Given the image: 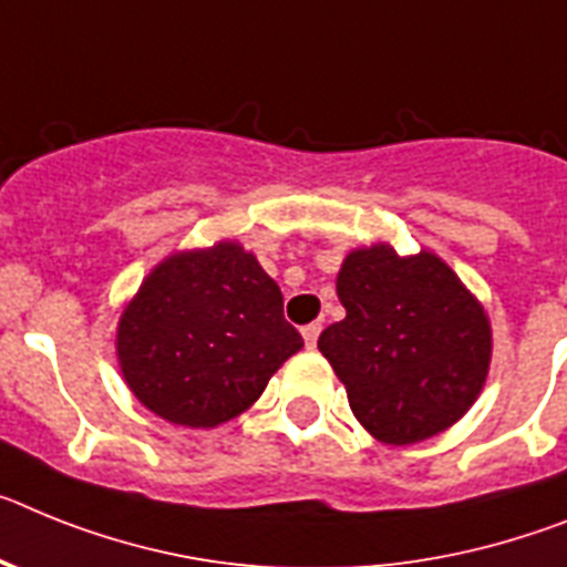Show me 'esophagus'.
<instances>
[{
	"label": "esophagus",
	"mask_w": 567,
	"mask_h": 567,
	"mask_svg": "<svg viewBox=\"0 0 567 567\" xmlns=\"http://www.w3.org/2000/svg\"><path fill=\"white\" fill-rule=\"evenodd\" d=\"M319 333H322V324H319V322H313V324H305V328H302L305 344H308V348H317V339H319Z\"/></svg>",
	"instance_id": "esophagus-1"
}]
</instances>
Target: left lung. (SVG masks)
Returning <instances> with one entry per match:
<instances>
[{
    "label": "left lung",
    "mask_w": 567,
    "mask_h": 567,
    "mask_svg": "<svg viewBox=\"0 0 567 567\" xmlns=\"http://www.w3.org/2000/svg\"><path fill=\"white\" fill-rule=\"evenodd\" d=\"M337 293L344 319L324 328L319 351L377 440L422 442L474 405L488 377V317L442 259L353 250Z\"/></svg>",
    "instance_id": "left-lung-1"
}]
</instances>
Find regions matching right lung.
Segmentation results:
<instances>
[{"label":"right lung","instance_id":"1","mask_svg":"<svg viewBox=\"0 0 567 567\" xmlns=\"http://www.w3.org/2000/svg\"><path fill=\"white\" fill-rule=\"evenodd\" d=\"M299 348L282 290L236 243L165 259L122 313L116 339L136 400L188 427L239 416Z\"/></svg>","mask_w":567,"mask_h":567}]
</instances>
